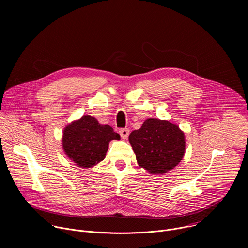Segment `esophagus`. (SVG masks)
<instances>
[{
  "instance_id": "esophagus-1",
  "label": "esophagus",
  "mask_w": 248,
  "mask_h": 248,
  "mask_svg": "<svg viewBox=\"0 0 248 248\" xmlns=\"http://www.w3.org/2000/svg\"><path fill=\"white\" fill-rule=\"evenodd\" d=\"M119 132H120V135L123 139H126L129 135V129L128 128H122V129H120Z\"/></svg>"
}]
</instances>
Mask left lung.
Instances as JSON below:
<instances>
[{"mask_svg":"<svg viewBox=\"0 0 248 248\" xmlns=\"http://www.w3.org/2000/svg\"><path fill=\"white\" fill-rule=\"evenodd\" d=\"M139 167L151 174H164L184 158L186 137L180 127L169 121L147 119L128 136Z\"/></svg>","mask_w":248,"mask_h":248,"instance_id":"8db88e82","label":"left lung"}]
</instances>
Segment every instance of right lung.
Returning <instances> with one entry per match:
<instances>
[{
  "instance_id": "add662e5",
  "label": "right lung",
  "mask_w": 248,
  "mask_h": 248,
  "mask_svg": "<svg viewBox=\"0 0 248 248\" xmlns=\"http://www.w3.org/2000/svg\"><path fill=\"white\" fill-rule=\"evenodd\" d=\"M120 138L110 125H102L94 117L83 116L64 127L62 145L78 167L91 168L105 159L110 141Z\"/></svg>"
}]
</instances>
